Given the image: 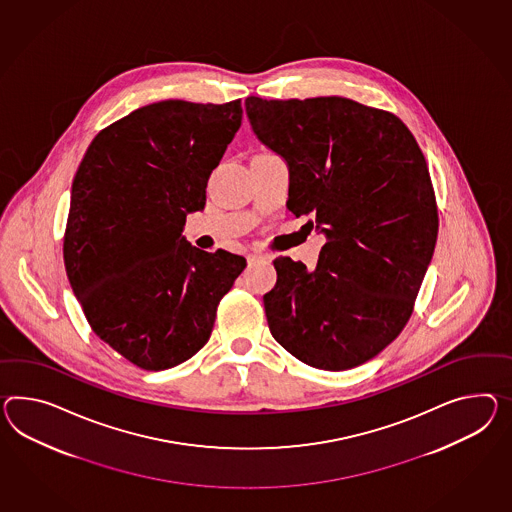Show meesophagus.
Instances as JSON below:
<instances>
[{
  "label": "esophagus",
  "instance_id": "1",
  "mask_svg": "<svg viewBox=\"0 0 512 512\" xmlns=\"http://www.w3.org/2000/svg\"><path fill=\"white\" fill-rule=\"evenodd\" d=\"M246 259H248V262L259 261V259L266 261V259H270V255H268V253H262V251H251V253H248Z\"/></svg>",
  "mask_w": 512,
  "mask_h": 512
}]
</instances>
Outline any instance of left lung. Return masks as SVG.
<instances>
[{
  "label": "left lung",
  "instance_id": "8db88e82",
  "mask_svg": "<svg viewBox=\"0 0 512 512\" xmlns=\"http://www.w3.org/2000/svg\"><path fill=\"white\" fill-rule=\"evenodd\" d=\"M255 137L290 170L287 207L325 235L314 270L275 259L272 337L312 368L370 361L411 318L437 244L424 153L394 114L348 98H246Z\"/></svg>",
  "mask_w": 512,
  "mask_h": 512
}]
</instances>
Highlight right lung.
Returning a JSON list of instances; mask_svg holds the SVG:
<instances>
[{
    "label": "right lung",
    "instance_id": "add662e5",
    "mask_svg": "<svg viewBox=\"0 0 512 512\" xmlns=\"http://www.w3.org/2000/svg\"><path fill=\"white\" fill-rule=\"evenodd\" d=\"M240 124V100L151 103L100 131L77 168L66 275L92 331L142 370L196 355L246 268L240 255L183 237Z\"/></svg>",
    "mask_w": 512,
    "mask_h": 512
}]
</instances>
